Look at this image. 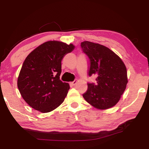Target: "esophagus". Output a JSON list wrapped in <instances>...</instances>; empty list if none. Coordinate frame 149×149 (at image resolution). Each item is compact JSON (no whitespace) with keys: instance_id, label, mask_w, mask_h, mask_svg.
<instances>
[{"instance_id":"1","label":"esophagus","mask_w":149,"mask_h":149,"mask_svg":"<svg viewBox=\"0 0 149 149\" xmlns=\"http://www.w3.org/2000/svg\"><path fill=\"white\" fill-rule=\"evenodd\" d=\"M77 80H75V81H74L73 82H72V83H70V84L72 85V86H75V85L77 84Z\"/></svg>"}]
</instances>
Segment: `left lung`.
<instances>
[{
  "label": "left lung",
  "instance_id": "1",
  "mask_svg": "<svg viewBox=\"0 0 149 149\" xmlns=\"http://www.w3.org/2000/svg\"><path fill=\"white\" fill-rule=\"evenodd\" d=\"M89 59L88 75H95L96 83H88L83 96L87 102L99 109L115 106L127 84L125 65L118 56L107 47L84 41L81 44Z\"/></svg>",
  "mask_w": 149,
  "mask_h": 149
}]
</instances>
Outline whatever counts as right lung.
I'll use <instances>...</instances> for the list:
<instances>
[{
    "mask_svg": "<svg viewBox=\"0 0 149 149\" xmlns=\"http://www.w3.org/2000/svg\"><path fill=\"white\" fill-rule=\"evenodd\" d=\"M74 48L71 43L49 41L27 56L18 75L17 86L22 98L33 109L48 113L63 102L70 86L59 79L61 61Z\"/></svg>",
    "mask_w": 149,
    "mask_h": 149,
    "instance_id": "1",
    "label": "right lung"
}]
</instances>
